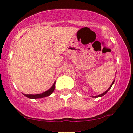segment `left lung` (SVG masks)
<instances>
[{
    "instance_id": "8db88e82",
    "label": "left lung",
    "mask_w": 133,
    "mask_h": 133,
    "mask_svg": "<svg viewBox=\"0 0 133 133\" xmlns=\"http://www.w3.org/2000/svg\"><path fill=\"white\" fill-rule=\"evenodd\" d=\"M114 80L113 81V82L112 83V84H111V86H110V87H109V88H108V89L107 90V91H106L105 92H103V94H100V95H97V96H94V97H94V98H97V97H102V96H103V95H105L106 94H107V93L109 91V90L111 89V88L112 87V85H113V84H114Z\"/></svg>"
}]
</instances>
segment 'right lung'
I'll return each mask as SVG.
<instances>
[{"label":"right lung","mask_w":133,"mask_h":133,"mask_svg":"<svg viewBox=\"0 0 133 133\" xmlns=\"http://www.w3.org/2000/svg\"><path fill=\"white\" fill-rule=\"evenodd\" d=\"M55 82L56 81H55L54 84H53V86H52V88H51L50 89H49V90H47V91L44 92L43 93L38 94H24L25 97L31 99L41 98H44V97L49 96V95L52 94L53 92L54 91L55 88Z\"/></svg>","instance_id":"obj_1"}]
</instances>
